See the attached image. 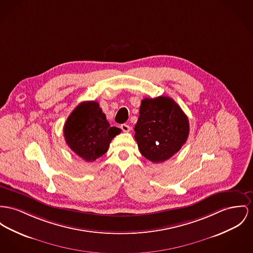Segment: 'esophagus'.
Returning <instances> with one entry per match:
<instances>
[{
  "label": "esophagus",
  "mask_w": 253,
  "mask_h": 253,
  "mask_svg": "<svg viewBox=\"0 0 253 253\" xmlns=\"http://www.w3.org/2000/svg\"><path fill=\"white\" fill-rule=\"evenodd\" d=\"M121 128L124 132H129L130 131V126L128 125H126V124L121 125Z\"/></svg>",
  "instance_id": "obj_1"
}]
</instances>
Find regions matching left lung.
Masks as SVG:
<instances>
[{"instance_id":"obj_1","label":"left lung","mask_w":253,"mask_h":253,"mask_svg":"<svg viewBox=\"0 0 253 253\" xmlns=\"http://www.w3.org/2000/svg\"><path fill=\"white\" fill-rule=\"evenodd\" d=\"M135 125V140L141 154L153 163L164 162L178 152L189 135V120L169 97L145 98Z\"/></svg>"}]
</instances>
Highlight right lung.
Here are the masks:
<instances>
[{
  "label": "right lung",
  "mask_w": 253,
  "mask_h": 253,
  "mask_svg": "<svg viewBox=\"0 0 253 253\" xmlns=\"http://www.w3.org/2000/svg\"><path fill=\"white\" fill-rule=\"evenodd\" d=\"M121 132L110 126L97 101L80 103L63 127L69 148L86 162L95 161L107 152L112 139Z\"/></svg>",
  "instance_id": "add662e5"
}]
</instances>
